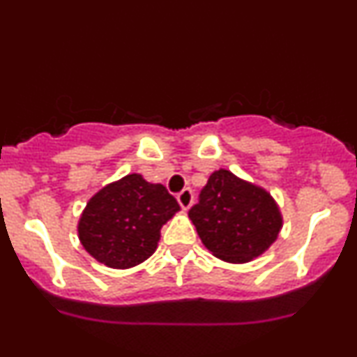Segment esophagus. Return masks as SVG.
Returning <instances> with one entry per match:
<instances>
[{"label":"esophagus","mask_w":357,"mask_h":357,"mask_svg":"<svg viewBox=\"0 0 357 357\" xmlns=\"http://www.w3.org/2000/svg\"><path fill=\"white\" fill-rule=\"evenodd\" d=\"M178 203L183 210H190V206L192 204V191L191 190H183L178 195Z\"/></svg>","instance_id":"esophagus-1"}]
</instances>
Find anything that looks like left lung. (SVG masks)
I'll list each match as a JSON object with an SVG mask.
<instances>
[{"label": "left lung", "instance_id": "1", "mask_svg": "<svg viewBox=\"0 0 357 357\" xmlns=\"http://www.w3.org/2000/svg\"><path fill=\"white\" fill-rule=\"evenodd\" d=\"M203 245L228 264H248L275 243L284 216L270 192L231 171H213L190 210Z\"/></svg>", "mask_w": 357, "mask_h": 357}]
</instances>
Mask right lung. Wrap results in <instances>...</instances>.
<instances>
[{"label": "right lung", "instance_id": "add662e5", "mask_svg": "<svg viewBox=\"0 0 357 357\" xmlns=\"http://www.w3.org/2000/svg\"><path fill=\"white\" fill-rule=\"evenodd\" d=\"M178 211L166 186L132 173L105 184L89 199L77 233L97 261L109 268H132L155 252L162 225Z\"/></svg>", "mask_w": 357, "mask_h": 357}]
</instances>
